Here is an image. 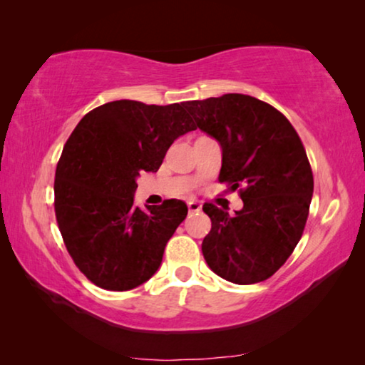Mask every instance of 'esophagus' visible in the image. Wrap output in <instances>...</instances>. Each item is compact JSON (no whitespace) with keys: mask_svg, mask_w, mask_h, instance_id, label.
I'll return each instance as SVG.
<instances>
[{"mask_svg":"<svg viewBox=\"0 0 365 365\" xmlns=\"http://www.w3.org/2000/svg\"><path fill=\"white\" fill-rule=\"evenodd\" d=\"M187 205H188L190 213H198V211H201V203L197 200H190Z\"/></svg>","mask_w":365,"mask_h":365,"instance_id":"34e87169","label":"esophagus"}]
</instances>
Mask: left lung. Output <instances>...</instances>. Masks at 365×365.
<instances>
[{"instance_id": "left-lung-1", "label": "left lung", "mask_w": 365, "mask_h": 365, "mask_svg": "<svg viewBox=\"0 0 365 365\" xmlns=\"http://www.w3.org/2000/svg\"><path fill=\"white\" fill-rule=\"evenodd\" d=\"M197 128L222 150L220 182L241 187L242 210L211 203V231L201 244L208 267L237 285L267 280L290 257L307 225L313 173L290 121L257 98L227 93L185 103Z\"/></svg>"}]
</instances>
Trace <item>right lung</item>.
Wrapping results in <instances>:
<instances>
[{
  "instance_id": "obj_1",
  "label": "right lung",
  "mask_w": 365,
  "mask_h": 365,
  "mask_svg": "<svg viewBox=\"0 0 365 365\" xmlns=\"http://www.w3.org/2000/svg\"><path fill=\"white\" fill-rule=\"evenodd\" d=\"M180 103L118 100L85 114L57 164L56 216L68 254L95 285L133 290L159 270L187 217L182 200L134 206L140 172H157L180 135L195 130Z\"/></svg>"
}]
</instances>
